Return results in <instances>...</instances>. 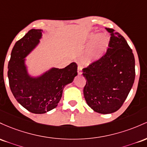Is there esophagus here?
<instances>
[{
    "mask_svg": "<svg viewBox=\"0 0 147 147\" xmlns=\"http://www.w3.org/2000/svg\"><path fill=\"white\" fill-rule=\"evenodd\" d=\"M82 65L80 64H78V75H81L82 74Z\"/></svg>",
    "mask_w": 147,
    "mask_h": 147,
    "instance_id": "34e87169",
    "label": "esophagus"
}]
</instances>
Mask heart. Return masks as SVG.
<instances>
[{
  "label": "heart",
  "mask_w": 147,
  "mask_h": 147,
  "mask_svg": "<svg viewBox=\"0 0 147 147\" xmlns=\"http://www.w3.org/2000/svg\"><path fill=\"white\" fill-rule=\"evenodd\" d=\"M108 47V42L106 37L103 35L96 36L92 40L90 47V59L92 60L99 59L106 51Z\"/></svg>",
  "instance_id": "b5f03b06"
}]
</instances>
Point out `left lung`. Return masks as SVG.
<instances>
[{"mask_svg":"<svg viewBox=\"0 0 147 147\" xmlns=\"http://www.w3.org/2000/svg\"><path fill=\"white\" fill-rule=\"evenodd\" d=\"M105 29L110 33L107 52L82 69L85 100L100 114L115 113L122 106L136 77L134 55L126 40L114 29Z\"/></svg>","mask_w":147,"mask_h":147,"instance_id":"1","label":"left lung"}]
</instances>
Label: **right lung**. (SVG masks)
Instances as JSON below:
<instances>
[{"mask_svg":"<svg viewBox=\"0 0 147 147\" xmlns=\"http://www.w3.org/2000/svg\"><path fill=\"white\" fill-rule=\"evenodd\" d=\"M42 30L32 29L16 42L8 63L7 76L16 100L29 112L44 114L57 107L65 85L78 75V66L72 62L64 69L52 68L37 78L28 75L24 58L39 44Z\"/></svg>","mask_w":147,"mask_h":147,"instance_id":"right-lung-1","label":"right lung"}]
</instances>
